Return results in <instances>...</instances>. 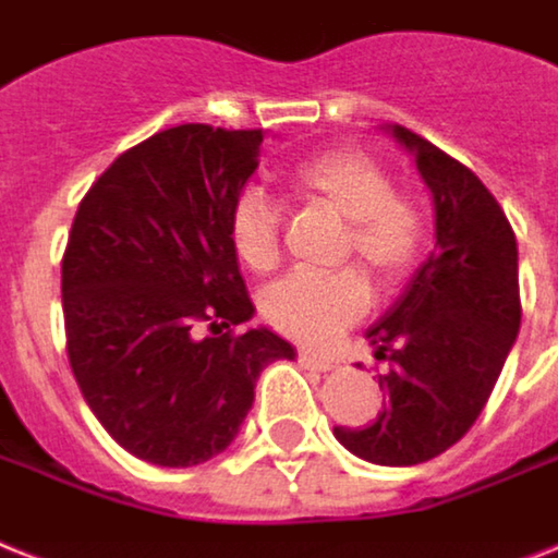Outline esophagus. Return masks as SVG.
<instances>
[{
    "instance_id": "obj_1",
    "label": "esophagus",
    "mask_w": 558,
    "mask_h": 558,
    "mask_svg": "<svg viewBox=\"0 0 558 558\" xmlns=\"http://www.w3.org/2000/svg\"><path fill=\"white\" fill-rule=\"evenodd\" d=\"M298 361H301V366H306V369H318V373H326V369H332L335 366L332 357L315 355V352H306V350L298 352Z\"/></svg>"
}]
</instances>
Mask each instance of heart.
I'll return each mask as SVG.
<instances>
[{
  "label": "heart",
  "mask_w": 558,
  "mask_h": 558,
  "mask_svg": "<svg viewBox=\"0 0 558 558\" xmlns=\"http://www.w3.org/2000/svg\"><path fill=\"white\" fill-rule=\"evenodd\" d=\"M294 201L324 208L343 220L341 257L361 260L381 289H396L424 257L429 223L421 203L392 185V174L373 154L332 146L294 160L283 171ZM229 246L255 275L280 264V211L260 192L238 194L229 211ZM369 280L347 266L335 275H289L260 298L266 324L294 341L324 343L364 318L369 310Z\"/></svg>",
  "instance_id": "1"
}]
</instances>
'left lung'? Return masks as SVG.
<instances>
[{
	"label": "left lung",
	"mask_w": 558,
	"mask_h": 558,
	"mask_svg": "<svg viewBox=\"0 0 558 558\" xmlns=\"http://www.w3.org/2000/svg\"><path fill=\"white\" fill-rule=\"evenodd\" d=\"M392 137L415 157L436 201V248L369 343L387 407L369 427H335L357 459L412 468L450 450L482 415L522 324L519 248L487 185L404 125Z\"/></svg>",
	"instance_id": "obj_1"
}]
</instances>
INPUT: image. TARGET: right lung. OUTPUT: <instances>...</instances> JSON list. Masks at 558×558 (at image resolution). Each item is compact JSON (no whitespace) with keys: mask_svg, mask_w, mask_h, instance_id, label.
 Segmentation results:
<instances>
[{"mask_svg":"<svg viewBox=\"0 0 558 558\" xmlns=\"http://www.w3.org/2000/svg\"><path fill=\"white\" fill-rule=\"evenodd\" d=\"M264 131L185 122L122 151L62 255L65 350L85 404L131 456L194 468L238 436L255 381L294 350L255 315L229 211Z\"/></svg>","mask_w":558,"mask_h":558,"instance_id":"1","label":"right lung"}]
</instances>
